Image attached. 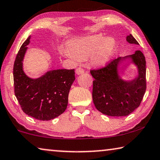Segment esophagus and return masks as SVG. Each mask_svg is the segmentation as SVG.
Segmentation results:
<instances>
[{
	"label": "esophagus",
	"mask_w": 160,
	"mask_h": 160,
	"mask_svg": "<svg viewBox=\"0 0 160 160\" xmlns=\"http://www.w3.org/2000/svg\"><path fill=\"white\" fill-rule=\"evenodd\" d=\"M84 73V70L82 68H81V67H79V68H76V73L77 75H80V74H82V73Z\"/></svg>",
	"instance_id": "34e87169"
}]
</instances>
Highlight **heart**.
Returning a JSON list of instances; mask_svg holds the SVG:
<instances>
[{
  "label": "heart",
  "mask_w": 160,
  "mask_h": 160,
  "mask_svg": "<svg viewBox=\"0 0 160 160\" xmlns=\"http://www.w3.org/2000/svg\"><path fill=\"white\" fill-rule=\"evenodd\" d=\"M117 47V41L113 37L105 38L100 34L91 35L71 41L65 55L79 61H85L92 57L97 65L107 64Z\"/></svg>",
  "instance_id": "heart-1"
}]
</instances>
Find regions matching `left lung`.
Here are the masks:
<instances>
[{"instance_id": "8db88e82", "label": "left lung", "mask_w": 160, "mask_h": 160, "mask_svg": "<svg viewBox=\"0 0 160 160\" xmlns=\"http://www.w3.org/2000/svg\"><path fill=\"white\" fill-rule=\"evenodd\" d=\"M131 44L138 45L131 34L126 37ZM131 58L138 68V76L131 81H124L118 74V66ZM93 81L92 99L97 110L109 116H126L138 108L147 89L146 60L140 50L133 55L119 57L103 68L91 70Z\"/></svg>"}]
</instances>
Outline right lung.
Here are the masks:
<instances>
[{"label":"right lung","instance_id":"add662e5","mask_svg":"<svg viewBox=\"0 0 160 160\" xmlns=\"http://www.w3.org/2000/svg\"><path fill=\"white\" fill-rule=\"evenodd\" d=\"M30 36L22 44L13 65L14 93L24 113L39 120H50L64 112L71 87L75 80L74 69L48 71L31 78L23 71V60Z\"/></svg>","mask_w":160,"mask_h":160}]
</instances>
